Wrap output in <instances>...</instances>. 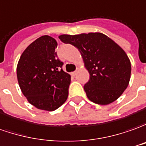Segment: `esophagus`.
<instances>
[{"mask_svg": "<svg viewBox=\"0 0 146 146\" xmlns=\"http://www.w3.org/2000/svg\"><path fill=\"white\" fill-rule=\"evenodd\" d=\"M78 71H79V69L77 68L76 71H74V72H73V73H72V75H73V76H75V75H76V74H77V73H78Z\"/></svg>", "mask_w": 146, "mask_h": 146, "instance_id": "34e87169", "label": "esophagus"}]
</instances>
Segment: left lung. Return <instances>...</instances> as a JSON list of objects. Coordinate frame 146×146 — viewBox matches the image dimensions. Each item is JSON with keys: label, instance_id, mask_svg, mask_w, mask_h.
<instances>
[{"label": "left lung", "instance_id": "8db88e82", "mask_svg": "<svg viewBox=\"0 0 146 146\" xmlns=\"http://www.w3.org/2000/svg\"><path fill=\"white\" fill-rule=\"evenodd\" d=\"M59 39L81 52L90 75L84 90L91 102L106 106L123 94L130 80L131 63L116 42L101 33L63 34Z\"/></svg>", "mask_w": 146, "mask_h": 146}]
</instances>
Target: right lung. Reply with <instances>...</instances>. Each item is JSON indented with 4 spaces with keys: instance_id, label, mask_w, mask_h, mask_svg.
Masks as SVG:
<instances>
[{
    "instance_id": "1",
    "label": "right lung",
    "mask_w": 146,
    "mask_h": 146,
    "mask_svg": "<svg viewBox=\"0 0 146 146\" xmlns=\"http://www.w3.org/2000/svg\"><path fill=\"white\" fill-rule=\"evenodd\" d=\"M56 47L54 38L42 36L25 49L17 67L22 94L31 105L42 110L58 109L69 95L71 77L62 69Z\"/></svg>"
}]
</instances>
